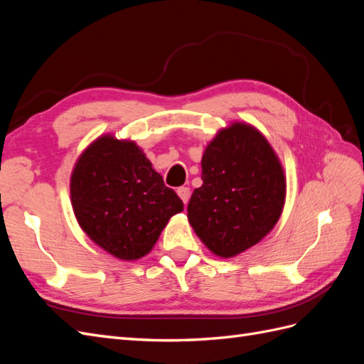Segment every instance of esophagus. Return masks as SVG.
Instances as JSON below:
<instances>
[{"mask_svg": "<svg viewBox=\"0 0 364 364\" xmlns=\"http://www.w3.org/2000/svg\"><path fill=\"white\" fill-rule=\"evenodd\" d=\"M190 194H191V191H190L188 186H179V188H178V196L181 197L185 205L188 203V200H190Z\"/></svg>", "mask_w": 364, "mask_h": 364, "instance_id": "obj_1", "label": "esophagus"}]
</instances>
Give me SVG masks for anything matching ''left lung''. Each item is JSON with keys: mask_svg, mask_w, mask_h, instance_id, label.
<instances>
[{"mask_svg": "<svg viewBox=\"0 0 364 364\" xmlns=\"http://www.w3.org/2000/svg\"><path fill=\"white\" fill-rule=\"evenodd\" d=\"M203 185L188 203V220L206 247L222 258L257 245L277 225L285 200L278 156L257 129L220 130L202 158Z\"/></svg>", "mask_w": 364, "mask_h": 364, "instance_id": "8db88e82", "label": "left lung"}]
</instances>
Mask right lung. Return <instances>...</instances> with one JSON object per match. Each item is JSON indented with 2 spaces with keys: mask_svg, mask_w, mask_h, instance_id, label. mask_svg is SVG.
<instances>
[{
  "mask_svg": "<svg viewBox=\"0 0 364 364\" xmlns=\"http://www.w3.org/2000/svg\"><path fill=\"white\" fill-rule=\"evenodd\" d=\"M77 222L95 245L119 259L147 255L183 203L132 141L102 136L77 161L71 176Z\"/></svg>",
  "mask_w": 364,
  "mask_h": 364,
  "instance_id": "right-lung-1",
  "label": "right lung"
}]
</instances>
